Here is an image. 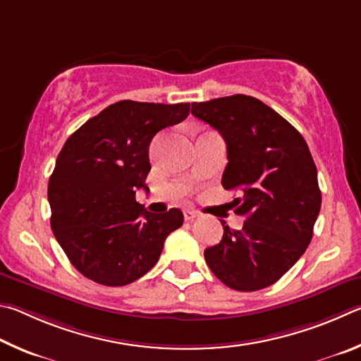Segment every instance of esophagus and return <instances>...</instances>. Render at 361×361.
Wrapping results in <instances>:
<instances>
[{"label": "esophagus", "mask_w": 361, "mask_h": 361, "mask_svg": "<svg viewBox=\"0 0 361 361\" xmlns=\"http://www.w3.org/2000/svg\"><path fill=\"white\" fill-rule=\"evenodd\" d=\"M200 216V214L197 212V211H193V209H187V211H184V217H185V220H193V219H197Z\"/></svg>", "instance_id": "esophagus-1"}]
</instances>
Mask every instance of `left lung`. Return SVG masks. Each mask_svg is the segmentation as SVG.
Masks as SVG:
<instances>
[{"label":"left lung","instance_id":"left-lung-1","mask_svg":"<svg viewBox=\"0 0 361 361\" xmlns=\"http://www.w3.org/2000/svg\"><path fill=\"white\" fill-rule=\"evenodd\" d=\"M192 114L226 142L225 190L244 216L241 230L204 250L207 267L226 287L255 292L273 286L305 254L322 204L317 168L298 130L260 99L231 94L193 103Z\"/></svg>","mask_w":361,"mask_h":361}]
</instances>
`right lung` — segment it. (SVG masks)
Wrapping results in <instances>:
<instances>
[{"mask_svg": "<svg viewBox=\"0 0 361 361\" xmlns=\"http://www.w3.org/2000/svg\"><path fill=\"white\" fill-rule=\"evenodd\" d=\"M190 103L123 99L75 130L49 179L50 226L73 267L101 286L120 287L144 276L164 239L184 224L180 209L152 214L136 201L150 171L149 145L180 123Z\"/></svg>", "mask_w": 361, "mask_h": 361, "instance_id": "right-lung-1", "label": "right lung"}]
</instances>
